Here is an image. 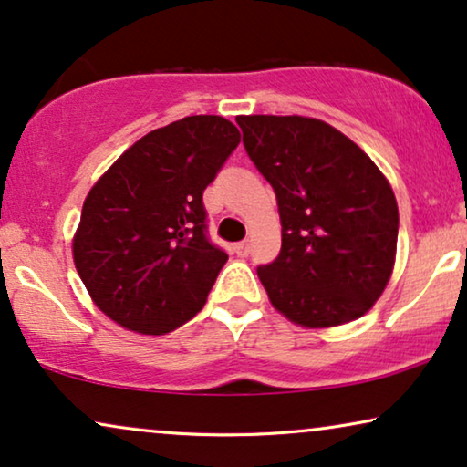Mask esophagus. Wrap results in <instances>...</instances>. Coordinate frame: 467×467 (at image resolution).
I'll list each match as a JSON object with an SVG mask.
<instances>
[{
    "label": "esophagus",
    "mask_w": 467,
    "mask_h": 467,
    "mask_svg": "<svg viewBox=\"0 0 467 467\" xmlns=\"http://www.w3.org/2000/svg\"><path fill=\"white\" fill-rule=\"evenodd\" d=\"M235 253H238V257H248V253H251V244H248V240L238 242V244H235Z\"/></svg>",
    "instance_id": "1"
}]
</instances>
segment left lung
<instances>
[{
    "mask_svg": "<svg viewBox=\"0 0 467 467\" xmlns=\"http://www.w3.org/2000/svg\"><path fill=\"white\" fill-rule=\"evenodd\" d=\"M248 157L274 187L283 223L276 261L257 267L280 315L306 329L366 315L393 274L398 202L353 140L310 117H238Z\"/></svg>",
    "mask_w": 467,
    "mask_h": 467,
    "instance_id": "obj_1",
    "label": "left lung"
}]
</instances>
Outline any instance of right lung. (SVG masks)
Segmentation results:
<instances>
[{"instance_id": "add662e5", "label": "right lung", "mask_w": 467, "mask_h": 467, "mask_svg": "<svg viewBox=\"0 0 467 467\" xmlns=\"http://www.w3.org/2000/svg\"><path fill=\"white\" fill-rule=\"evenodd\" d=\"M238 144L232 120L184 117L140 138L88 191L74 265L120 327L163 336L203 308L227 254L203 234L202 195Z\"/></svg>"}]
</instances>
